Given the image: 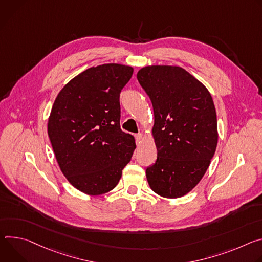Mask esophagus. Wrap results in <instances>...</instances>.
Segmentation results:
<instances>
[{
  "instance_id": "esophagus-1",
  "label": "esophagus",
  "mask_w": 262,
  "mask_h": 262,
  "mask_svg": "<svg viewBox=\"0 0 262 262\" xmlns=\"http://www.w3.org/2000/svg\"><path fill=\"white\" fill-rule=\"evenodd\" d=\"M134 136H135V139H136V141H137V142H140V140H141V139H142V137H143L141 133H137V134H135Z\"/></svg>"
}]
</instances>
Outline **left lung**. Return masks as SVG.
<instances>
[{"label":"left lung","mask_w":262,"mask_h":262,"mask_svg":"<svg viewBox=\"0 0 262 262\" xmlns=\"http://www.w3.org/2000/svg\"><path fill=\"white\" fill-rule=\"evenodd\" d=\"M137 80L154 110L157 159L146 169L149 185L163 198L183 196L204 176L215 153L213 100L204 85L179 67L142 68Z\"/></svg>","instance_id":"left-lung-1"}]
</instances>
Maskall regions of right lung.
I'll list each match as a JSON object with an SVG mask.
<instances>
[{"label":"right lung","instance_id":"right-lung-1","mask_svg":"<svg viewBox=\"0 0 262 262\" xmlns=\"http://www.w3.org/2000/svg\"><path fill=\"white\" fill-rule=\"evenodd\" d=\"M131 67L108 63L72 79L58 94L48 134L58 164L80 191L97 195L118 185L135 149L134 137L120 126V94Z\"/></svg>","mask_w":262,"mask_h":262}]
</instances>
